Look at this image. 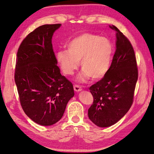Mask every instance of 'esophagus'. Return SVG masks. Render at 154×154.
<instances>
[{"instance_id":"obj_1","label":"esophagus","mask_w":154,"mask_h":154,"mask_svg":"<svg viewBox=\"0 0 154 154\" xmlns=\"http://www.w3.org/2000/svg\"><path fill=\"white\" fill-rule=\"evenodd\" d=\"M74 90L75 92H79V91L82 90V88L81 86L78 85H74Z\"/></svg>"}]
</instances>
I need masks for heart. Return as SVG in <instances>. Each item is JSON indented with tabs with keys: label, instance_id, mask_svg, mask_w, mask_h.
Instances as JSON below:
<instances>
[{
	"label": "heart",
	"instance_id": "1",
	"mask_svg": "<svg viewBox=\"0 0 154 154\" xmlns=\"http://www.w3.org/2000/svg\"><path fill=\"white\" fill-rule=\"evenodd\" d=\"M114 48L109 38L93 33L85 32L75 36L67 44L66 49L56 54V60L63 73L71 75L79 66L83 71L78 79L85 82L91 77L100 79L108 72Z\"/></svg>",
	"mask_w": 154,
	"mask_h": 154
}]
</instances>
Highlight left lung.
I'll return each instance as SVG.
<instances>
[{"label":"left lung","mask_w":154,"mask_h":154,"mask_svg":"<svg viewBox=\"0 0 154 154\" xmlns=\"http://www.w3.org/2000/svg\"><path fill=\"white\" fill-rule=\"evenodd\" d=\"M109 27L116 31V50L108 72L90 88L94 100L88 109V117L99 127L112 126L128 111L138 79L133 47L118 28Z\"/></svg>","instance_id":"1"}]
</instances>
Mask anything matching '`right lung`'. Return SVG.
I'll list each match as a JSON object with an SVG mask.
<instances>
[{"instance_id":"1","label":"right lung","mask_w":154,"mask_h":154,"mask_svg":"<svg viewBox=\"0 0 154 154\" xmlns=\"http://www.w3.org/2000/svg\"><path fill=\"white\" fill-rule=\"evenodd\" d=\"M60 26L36 28L17 52L14 77L21 106L28 118L42 126L58 122L75 94L72 83L60 73L52 46V36Z\"/></svg>"}]
</instances>
